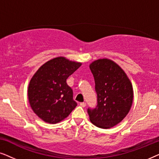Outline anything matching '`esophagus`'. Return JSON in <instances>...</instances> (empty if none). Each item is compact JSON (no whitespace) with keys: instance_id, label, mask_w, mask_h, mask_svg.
<instances>
[{"instance_id":"esophagus-1","label":"esophagus","mask_w":159,"mask_h":159,"mask_svg":"<svg viewBox=\"0 0 159 159\" xmlns=\"http://www.w3.org/2000/svg\"><path fill=\"white\" fill-rule=\"evenodd\" d=\"M80 105L82 107H85V106H86V103H84V102H82V103H80Z\"/></svg>"}]
</instances>
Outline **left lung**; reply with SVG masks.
Returning a JSON list of instances; mask_svg holds the SVG:
<instances>
[{
	"label": "left lung",
	"mask_w": 159,
	"mask_h": 159,
	"mask_svg": "<svg viewBox=\"0 0 159 159\" xmlns=\"http://www.w3.org/2000/svg\"><path fill=\"white\" fill-rule=\"evenodd\" d=\"M95 80L97 106L89 108L90 121L101 129L120 123L129 113L133 102V88L125 71L114 61L100 58L90 64Z\"/></svg>",
	"instance_id": "8db88e82"
}]
</instances>
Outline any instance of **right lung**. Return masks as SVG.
<instances>
[{
  "instance_id": "obj_1",
  "label": "right lung",
  "mask_w": 159,
  "mask_h": 159,
  "mask_svg": "<svg viewBox=\"0 0 159 159\" xmlns=\"http://www.w3.org/2000/svg\"><path fill=\"white\" fill-rule=\"evenodd\" d=\"M81 65L59 56L45 62L32 76L28 86L30 105L45 122H60L77 106L66 79Z\"/></svg>"
}]
</instances>
